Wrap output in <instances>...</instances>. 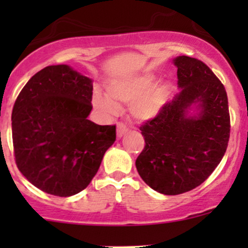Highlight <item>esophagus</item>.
<instances>
[{"mask_svg":"<svg viewBox=\"0 0 248 248\" xmlns=\"http://www.w3.org/2000/svg\"><path fill=\"white\" fill-rule=\"evenodd\" d=\"M127 132L128 128L124 126V124H118V126H116V136H118L119 139H121Z\"/></svg>","mask_w":248,"mask_h":248,"instance_id":"obj_1","label":"esophagus"}]
</instances>
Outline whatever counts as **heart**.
<instances>
[{"mask_svg":"<svg viewBox=\"0 0 248 248\" xmlns=\"http://www.w3.org/2000/svg\"><path fill=\"white\" fill-rule=\"evenodd\" d=\"M153 76L140 75L124 77L106 84V95L93 93L92 104L105 116L118 114L120 106L129 105V113L135 120L148 121L158 115L166 104V85L154 82Z\"/></svg>","mask_w":248,"mask_h":248,"instance_id":"obj_1","label":"heart"}]
</instances>
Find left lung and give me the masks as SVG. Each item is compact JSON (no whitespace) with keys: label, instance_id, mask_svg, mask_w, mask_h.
<instances>
[{"label":"left lung","instance_id":"1","mask_svg":"<svg viewBox=\"0 0 248 248\" xmlns=\"http://www.w3.org/2000/svg\"><path fill=\"white\" fill-rule=\"evenodd\" d=\"M172 62L181 91L140 127L146 146L135 162L144 183L169 196L201 186L220 163L230 139L224 85L198 59L178 56Z\"/></svg>","mask_w":248,"mask_h":248}]
</instances>
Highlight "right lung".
<instances>
[{
  "mask_svg": "<svg viewBox=\"0 0 248 248\" xmlns=\"http://www.w3.org/2000/svg\"><path fill=\"white\" fill-rule=\"evenodd\" d=\"M93 80L69 65L37 72L11 114L17 168L32 186L59 197L84 190L114 143L115 126L88 120Z\"/></svg>",
  "mask_w": 248,
  "mask_h": 248,
  "instance_id": "obj_1",
  "label": "right lung"
}]
</instances>
